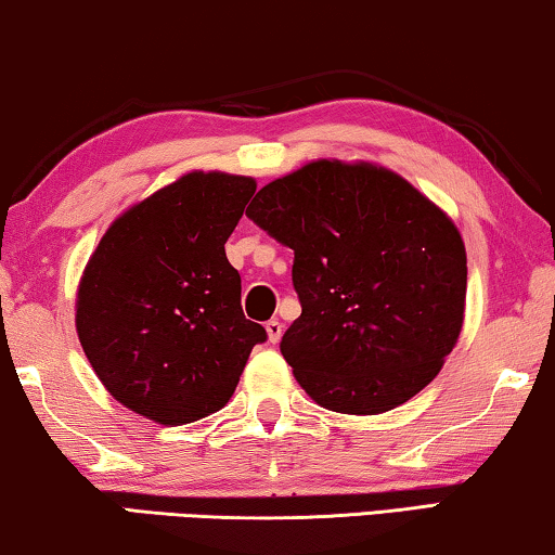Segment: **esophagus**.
<instances>
[{
	"mask_svg": "<svg viewBox=\"0 0 555 555\" xmlns=\"http://www.w3.org/2000/svg\"><path fill=\"white\" fill-rule=\"evenodd\" d=\"M264 331H268L270 343H280V337H283V323H280V320H268V323H264Z\"/></svg>",
	"mask_w": 555,
	"mask_h": 555,
	"instance_id": "34e87169",
	"label": "esophagus"
}]
</instances>
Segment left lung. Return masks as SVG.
Returning <instances> with one entry per match:
<instances>
[{"label": "left lung", "instance_id": "8db88e82", "mask_svg": "<svg viewBox=\"0 0 555 555\" xmlns=\"http://www.w3.org/2000/svg\"><path fill=\"white\" fill-rule=\"evenodd\" d=\"M247 218L295 253L302 312L280 352L318 405L377 415L440 373L463 331L468 260L455 222L373 163L312 159Z\"/></svg>", "mask_w": 555, "mask_h": 555}]
</instances>
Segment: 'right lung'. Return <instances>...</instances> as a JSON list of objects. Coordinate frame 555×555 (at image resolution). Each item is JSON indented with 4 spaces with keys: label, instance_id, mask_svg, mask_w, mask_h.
I'll use <instances>...</instances> for the list:
<instances>
[{
    "label": "right lung",
    "instance_id": "1",
    "mask_svg": "<svg viewBox=\"0 0 555 555\" xmlns=\"http://www.w3.org/2000/svg\"><path fill=\"white\" fill-rule=\"evenodd\" d=\"M258 182L184 172L119 215L85 264L75 325L92 371L159 425L218 413L264 327L243 315L224 243Z\"/></svg>",
    "mask_w": 555,
    "mask_h": 555
}]
</instances>
